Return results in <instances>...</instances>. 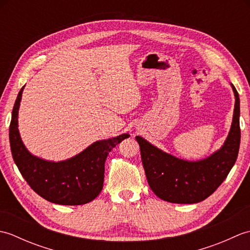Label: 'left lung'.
<instances>
[{"mask_svg":"<svg viewBox=\"0 0 250 250\" xmlns=\"http://www.w3.org/2000/svg\"><path fill=\"white\" fill-rule=\"evenodd\" d=\"M235 97L231 129L224 145L199 161H187L159 149L136 136L149 187L159 198L177 204H193L208 198L227 178L237 159L241 143L240 98Z\"/></svg>","mask_w":250,"mask_h":250,"instance_id":"8db88e82","label":"left lung"}]
</instances>
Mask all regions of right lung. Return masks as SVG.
<instances>
[{"label": "right lung", "mask_w": 250, "mask_h": 250, "mask_svg": "<svg viewBox=\"0 0 250 250\" xmlns=\"http://www.w3.org/2000/svg\"><path fill=\"white\" fill-rule=\"evenodd\" d=\"M24 86L16 99L9 125L14 161L25 182L42 198L61 205H83L100 194L104 182V164L111 149L129 134L97 141L81 153L64 161L41 159L26 149L18 130V110Z\"/></svg>", "instance_id": "right-lung-1"}]
</instances>
